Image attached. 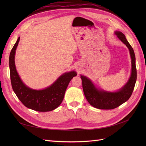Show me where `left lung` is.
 <instances>
[{"label": "left lung", "mask_w": 146, "mask_h": 146, "mask_svg": "<svg viewBox=\"0 0 146 146\" xmlns=\"http://www.w3.org/2000/svg\"><path fill=\"white\" fill-rule=\"evenodd\" d=\"M117 38L129 48L131 59V72L129 81L121 90L116 92H108L97 88L89 78L81 76L84 94L88 102L96 108L111 110L125 102L129 99L133 91L136 81L137 73L135 64V55L133 48L122 32L116 31Z\"/></svg>", "instance_id": "left-lung-1"}]
</instances>
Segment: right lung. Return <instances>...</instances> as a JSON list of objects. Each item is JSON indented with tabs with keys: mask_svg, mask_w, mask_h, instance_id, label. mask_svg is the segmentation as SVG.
<instances>
[{
	"mask_svg": "<svg viewBox=\"0 0 146 146\" xmlns=\"http://www.w3.org/2000/svg\"><path fill=\"white\" fill-rule=\"evenodd\" d=\"M18 38L12 48L9 57V66L11 86L15 93L26 107L40 112L55 110L62 102L66 90L71 79L77 76L75 71L64 73L45 89L35 90L27 87L22 82L16 69L15 55L19 42Z\"/></svg>",
	"mask_w": 146,
	"mask_h": 146,
	"instance_id": "obj_1",
	"label": "right lung"
}]
</instances>
